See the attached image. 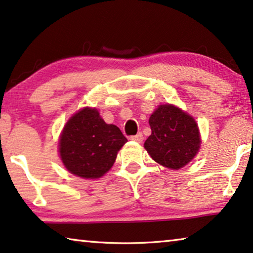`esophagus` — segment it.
<instances>
[{
    "mask_svg": "<svg viewBox=\"0 0 253 253\" xmlns=\"http://www.w3.org/2000/svg\"><path fill=\"white\" fill-rule=\"evenodd\" d=\"M143 138H144V137H143V134L142 133H138L136 135H134V136H130L131 141L137 142V143H141L143 141Z\"/></svg>",
    "mask_w": 253,
    "mask_h": 253,
    "instance_id": "esophagus-1",
    "label": "esophagus"
}]
</instances>
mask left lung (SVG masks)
I'll return each instance as SVG.
<instances>
[{
	"mask_svg": "<svg viewBox=\"0 0 253 253\" xmlns=\"http://www.w3.org/2000/svg\"><path fill=\"white\" fill-rule=\"evenodd\" d=\"M144 148L151 158L169 169H180L199 152L201 137L194 118L172 104H161L151 115Z\"/></svg>",
	"mask_w": 253,
	"mask_h": 253,
	"instance_id": "1",
	"label": "left lung"
}]
</instances>
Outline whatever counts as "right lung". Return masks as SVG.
<instances>
[{
  "mask_svg": "<svg viewBox=\"0 0 253 253\" xmlns=\"http://www.w3.org/2000/svg\"><path fill=\"white\" fill-rule=\"evenodd\" d=\"M127 142L116 125L105 124L95 108H83L68 120L59 139L67 170L82 178H100L114 166Z\"/></svg>",
  "mask_w": 253,
  "mask_h": 253,
  "instance_id": "right-lung-1",
  "label": "right lung"
}]
</instances>
